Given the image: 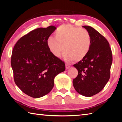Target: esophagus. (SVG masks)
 I'll return each mask as SVG.
<instances>
[{"label": "esophagus", "mask_w": 122, "mask_h": 122, "mask_svg": "<svg viewBox=\"0 0 122 122\" xmlns=\"http://www.w3.org/2000/svg\"><path fill=\"white\" fill-rule=\"evenodd\" d=\"M70 68V66L68 65V64H66V69H68Z\"/></svg>", "instance_id": "esophagus-1"}]
</instances>
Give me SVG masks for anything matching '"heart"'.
<instances>
[{"mask_svg":"<svg viewBox=\"0 0 122 122\" xmlns=\"http://www.w3.org/2000/svg\"><path fill=\"white\" fill-rule=\"evenodd\" d=\"M54 36L55 38H48L47 45L55 57H60L64 50L63 57L66 61L71 62L74 60L80 61L89 51L92 39L90 33L85 29L65 24L57 29Z\"/></svg>","mask_w":122,"mask_h":122,"instance_id":"heart-1","label":"heart"}]
</instances>
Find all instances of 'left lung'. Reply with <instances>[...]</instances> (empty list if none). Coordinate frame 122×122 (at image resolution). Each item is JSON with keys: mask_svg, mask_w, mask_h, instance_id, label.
Listing matches in <instances>:
<instances>
[{"mask_svg": "<svg viewBox=\"0 0 122 122\" xmlns=\"http://www.w3.org/2000/svg\"><path fill=\"white\" fill-rule=\"evenodd\" d=\"M83 27L90 33L92 45L86 56L74 65L78 75L73 83L78 94L91 97L100 92L108 82L112 55L108 41L102 34L90 26Z\"/></svg>", "mask_w": 122, "mask_h": 122, "instance_id": "1", "label": "left lung"}]
</instances>
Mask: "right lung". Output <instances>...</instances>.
Masks as SVG:
<instances>
[{
    "label": "right lung",
    "instance_id": "1",
    "mask_svg": "<svg viewBox=\"0 0 122 122\" xmlns=\"http://www.w3.org/2000/svg\"><path fill=\"white\" fill-rule=\"evenodd\" d=\"M54 26L39 28L21 37L12 53L14 82L25 94L39 98L52 89L54 78L65 71V64L53 55L47 41L56 30Z\"/></svg>",
    "mask_w": 122,
    "mask_h": 122
}]
</instances>
